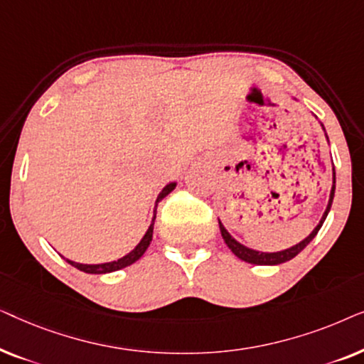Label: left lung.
Wrapping results in <instances>:
<instances>
[{
  "label": "left lung",
  "instance_id": "obj_1",
  "mask_svg": "<svg viewBox=\"0 0 364 364\" xmlns=\"http://www.w3.org/2000/svg\"><path fill=\"white\" fill-rule=\"evenodd\" d=\"M295 99V97H293ZM296 101V99H295ZM321 124V122H320ZM321 129L325 131V126L321 124ZM325 136H326V131H325ZM326 141H328V136H326ZM330 144V141H328ZM333 168V186H331V191H330V198H328V205L325 208V212H323V215L320 218V222H318V225L313 228L310 235L306 238H303L301 242H298L296 245H293L290 248H285V250H280V252H260V250H253L250 247H245L243 243H240L238 240H235L225 227H223V223L218 220V225H220V232H222V238L225 240L227 247L230 248L233 252V255L240 258V260L247 262V263H252V265H280V263H285L288 260H291V258H295L298 253H300L303 248H305L308 243H310L313 238L316 237L318 230H320L323 222L326 220L328 213H330V208H331V203H333V197H335V188H336V173H335V166L331 167Z\"/></svg>",
  "mask_w": 364,
  "mask_h": 364
}]
</instances>
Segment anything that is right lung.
Returning a JSON list of instances; mask_svg holds the SVG:
<instances>
[{"instance_id":"right-lung-1","label":"right lung","mask_w":364,"mask_h":364,"mask_svg":"<svg viewBox=\"0 0 364 364\" xmlns=\"http://www.w3.org/2000/svg\"><path fill=\"white\" fill-rule=\"evenodd\" d=\"M176 187H177V182H171V183H167V186L162 188L161 193H159L157 198H156V205H154V217H152L151 225H149L147 232L144 233V237L141 238V242H139L137 245L134 247L132 250L127 253V255L117 258V260H114V262H106V263H79V262L69 260V258H64V257L63 258L69 263V265L76 267L77 270H81L84 273H92V275H102V273L117 272V270H122V268H126L129 265H132V263H136L139 258H141L144 253H146V250H147L149 245H151V242H152L154 222H156V213H157V203L161 202L164 197H167L168 193H171Z\"/></svg>"}]
</instances>
